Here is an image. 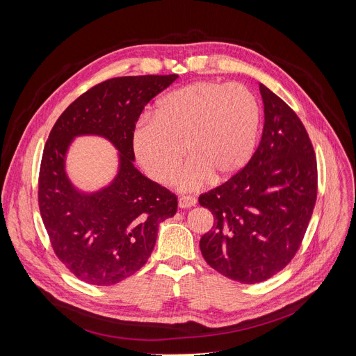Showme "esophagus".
<instances>
[{"label":"esophagus","instance_id":"esophagus-1","mask_svg":"<svg viewBox=\"0 0 356 356\" xmlns=\"http://www.w3.org/2000/svg\"><path fill=\"white\" fill-rule=\"evenodd\" d=\"M196 197L193 196H180L179 197V207L180 208H192L196 204Z\"/></svg>","mask_w":356,"mask_h":356}]
</instances>
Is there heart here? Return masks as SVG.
<instances>
[{"label": "heart", "mask_w": 356, "mask_h": 356, "mask_svg": "<svg viewBox=\"0 0 356 356\" xmlns=\"http://www.w3.org/2000/svg\"><path fill=\"white\" fill-rule=\"evenodd\" d=\"M263 127L255 93L241 83L193 82L165 93L153 117L137 121L131 144L144 172L159 183L170 180L191 156L175 184L195 191L244 170L254 157Z\"/></svg>", "instance_id": "1"}]
</instances>
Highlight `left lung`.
<instances>
[{"label":"left lung","mask_w":356,"mask_h":356,"mask_svg":"<svg viewBox=\"0 0 356 356\" xmlns=\"http://www.w3.org/2000/svg\"><path fill=\"white\" fill-rule=\"evenodd\" d=\"M264 128L244 170L199 197L215 223L200 238L204 261L242 284L282 271L302 244L317 196V165L296 112L259 83Z\"/></svg>","instance_id":"8db88e82"}]
</instances>
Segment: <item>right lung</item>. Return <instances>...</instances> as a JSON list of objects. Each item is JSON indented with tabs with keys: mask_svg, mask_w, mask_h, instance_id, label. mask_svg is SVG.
<instances>
[{
	"mask_svg": "<svg viewBox=\"0 0 356 356\" xmlns=\"http://www.w3.org/2000/svg\"><path fill=\"white\" fill-rule=\"evenodd\" d=\"M177 78L105 81L73 101L50 131L40 165V213L56 255L88 284L112 286L138 271L154 250L159 225L177 211V197L137 170L131 144L144 106ZM85 135L109 140L119 153L115 179L97 191L78 188L65 170L70 145Z\"/></svg>",
	"mask_w": 356,
	"mask_h": 356,
	"instance_id": "obj_1",
	"label": "right lung"
}]
</instances>
